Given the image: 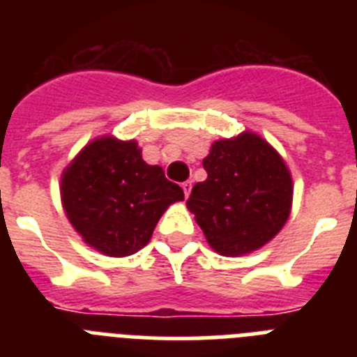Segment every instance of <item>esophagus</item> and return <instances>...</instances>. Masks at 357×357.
<instances>
[{
	"mask_svg": "<svg viewBox=\"0 0 357 357\" xmlns=\"http://www.w3.org/2000/svg\"><path fill=\"white\" fill-rule=\"evenodd\" d=\"M191 188H193V184H191V181H185L184 184H182V191H184V197L188 198L189 193H191Z\"/></svg>",
	"mask_w": 357,
	"mask_h": 357,
	"instance_id": "esophagus-1",
	"label": "esophagus"
}]
</instances>
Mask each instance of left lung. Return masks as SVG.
I'll return each instance as SVG.
<instances>
[{"label":"left lung","mask_w":357,"mask_h":357,"mask_svg":"<svg viewBox=\"0 0 357 357\" xmlns=\"http://www.w3.org/2000/svg\"><path fill=\"white\" fill-rule=\"evenodd\" d=\"M207 178L193 185L188 209L214 252L250 254L279 234L291 213L293 182L282 157L261 135L214 141Z\"/></svg>","instance_id":"1"}]
</instances>
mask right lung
Instances as JSON below:
<instances>
[{
  "instance_id": "add662e5",
  "label": "right lung",
  "mask_w": 357,
  "mask_h": 357,
  "mask_svg": "<svg viewBox=\"0 0 357 357\" xmlns=\"http://www.w3.org/2000/svg\"><path fill=\"white\" fill-rule=\"evenodd\" d=\"M61 197L69 223L89 247L125 257L148 245L164 211L184 200V191L160 166L144 162L134 139L103 135L64 169Z\"/></svg>"
}]
</instances>
